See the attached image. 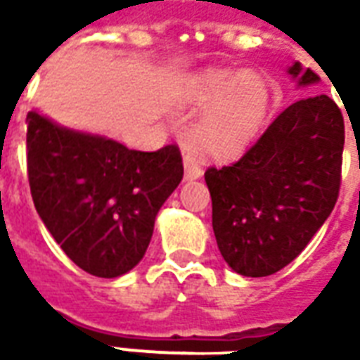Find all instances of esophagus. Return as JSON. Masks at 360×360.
<instances>
[{"mask_svg":"<svg viewBox=\"0 0 360 360\" xmlns=\"http://www.w3.org/2000/svg\"><path fill=\"white\" fill-rule=\"evenodd\" d=\"M183 164H185V179L193 181L198 179L202 175V165H200V160L193 154V152H185L183 156Z\"/></svg>","mask_w":360,"mask_h":360,"instance_id":"1","label":"esophagus"}]
</instances>
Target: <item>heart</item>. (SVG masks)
<instances>
[{
  "mask_svg": "<svg viewBox=\"0 0 360 360\" xmlns=\"http://www.w3.org/2000/svg\"><path fill=\"white\" fill-rule=\"evenodd\" d=\"M196 102L214 103L198 125V141L214 154H229L249 141L268 110V89L252 73H218L196 90Z\"/></svg>",
  "mask_w": 360,
  "mask_h": 360,
  "instance_id": "heart-1",
  "label": "heart"
}]
</instances>
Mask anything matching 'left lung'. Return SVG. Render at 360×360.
Masks as SVG:
<instances>
[{"mask_svg":"<svg viewBox=\"0 0 360 360\" xmlns=\"http://www.w3.org/2000/svg\"><path fill=\"white\" fill-rule=\"evenodd\" d=\"M289 73L312 84L314 71ZM345 125L326 94L291 103L237 162L204 173L212 227L227 264L247 278L271 276L299 257L338 202Z\"/></svg>","mask_w":360,"mask_h":360,"instance_id":"1","label":"left lung"}]
</instances>
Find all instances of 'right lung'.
Instances as JSON below:
<instances>
[{
  "label": "right lung",
  "mask_w": 360,
  "mask_h": 360,
  "mask_svg": "<svg viewBox=\"0 0 360 360\" xmlns=\"http://www.w3.org/2000/svg\"><path fill=\"white\" fill-rule=\"evenodd\" d=\"M27 172L36 212L67 257L92 276L117 278L148 249L183 158L177 144L129 150L28 111Z\"/></svg>",
  "instance_id": "right-lung-1"
}]
</instances>
